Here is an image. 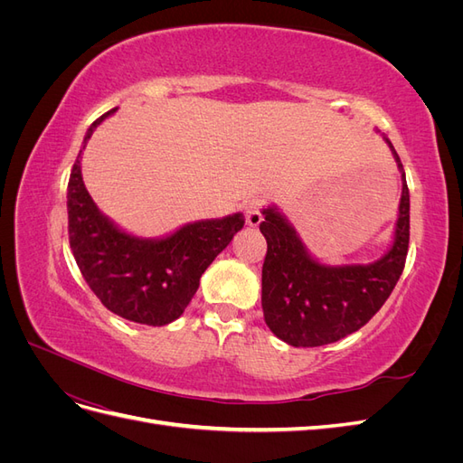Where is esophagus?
Segmentation results:
<instances>
[{"label":"esophagus","instance_id":"34e87169","mask_svg":"<svg viewBox=\"0 0 463 463\" xmlns=\"http://www.w3.org/2000/svg\"><path fill=\"white\" fill-rule=\"evenodd\" d=\"M243 216H245L247 226L257 228L259 223L262 222V213H260L259 201H247L245 206H243Z\"/></svg>","mask_w":463,"mask_h":463}]
</instances>
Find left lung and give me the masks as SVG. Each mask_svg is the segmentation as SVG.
I'll return each mask as SVG.
<instances>
[{
  "mask_svg": "<svg viewBox=\"0 0 463 463\" xmlns=\"http://www.w3.org/2000/svg\"><path fill=\"white\" fill-rule=\"evenodd\" d=\"M386 143L402 174V201L394 245L376 262L320 264L276 208L262 210L260 232L269 245L262 264L264 322L293 347L334 344L365 326L403 272L410 247V189L398 152L388 138Z\"/></svg>",
  "mask_w": 463,
  "mask_h": 463,
  "instance_id": "left-lung-1",
  "label": "left lung"
}]
</instances>
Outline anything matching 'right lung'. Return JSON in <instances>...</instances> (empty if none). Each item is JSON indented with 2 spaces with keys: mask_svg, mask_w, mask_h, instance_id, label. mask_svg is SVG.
<instances>
[{
  "mask_svg": "<svg viewBox=\"0 0 463 463\" xmlns=\"http://www.w3.org/2000/svg\"><path fill=\"white\" fill-rule=\"evenodd\" d=\"M116 111L98 118L96 125ZM69 245L82 278L106 309L138 325L164 326L184 315L213 260L243 228V216L187 223L164 240H138L114 226L82 184L80 154L67 185Z\"/></svg>",
  "mask_w": 463,
  "mask_h": 463,
  "instance_id": "add662e5",
  "label": "right lung"
}]
</instances>
